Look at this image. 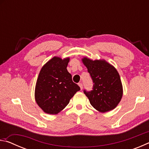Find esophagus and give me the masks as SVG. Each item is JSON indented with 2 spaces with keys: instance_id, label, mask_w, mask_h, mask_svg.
Segmentation results:
<instances>
[{
  "instance_id": "1",
  "label": "esophagus",
  "mask_w": 149,
  "mask_h": 149,
  "mask_svg": "<svg viewBox=\"0 0 149 149\" xmlns=\"http://www.w3.org/2000/svg\"><path fill=\"white\" fill-rule=\"evenodd\" d=\"M78 85H79V86L80 87V89L82 90L83 89V84H81V83H79V84H78Z\"/></svg>"
}]
</instances>
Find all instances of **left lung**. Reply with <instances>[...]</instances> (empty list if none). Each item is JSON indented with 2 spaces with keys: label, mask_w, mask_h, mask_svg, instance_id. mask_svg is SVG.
Listing matches in <instances>:
<instances>
[{
  "label": "left lung",
  "mask_w": 149,
  "mask_h": 149,
  "mask_svg": "<svg viewBox=\"0 0 149 149\" xmlns=\"http://www.w3.org/2000/svg\"><path fill=\"white\" fill-rule=\"evenodd\" d=\"M81 61L94 83L91 91H84L91 104L102 113L114 109L123 96V86L117 70L104 59L93 60L84 56Z\"/></svg>",
  "instance_id": "1"
}]
</instances>
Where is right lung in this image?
Wrapping results in <instances>:
<instances>
[{
	"instance_id": "add662e5",
	"label": "right lung",
	"mask_w": 149,
	"mask_h": 149,
	"mask_svg": "<svg viewBox=\"0 0 149 149\" xmlns=\"http://www.w3.org/2000/svg\"><path fill=\"white\" fill-rule=\"evenodd\" d=\"M70 58L54 56L40 70L35 89V99L48 114H57L68 104L80 87L68 72Z\"/></svg>"
}]
</instances>
